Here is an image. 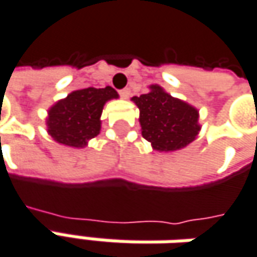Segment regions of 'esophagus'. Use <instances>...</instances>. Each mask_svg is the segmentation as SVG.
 Here are the masks:
<instances>
[{
    "label": "esophagus",
    "mask_w": 257,
    "mask_h": 257,
    "mask_svg": "<svg viewBox=\"0 0 257 257\" xmlns=\"http://www.w3.org/2000/svg\"><path fill=\"white\" fill-rule=\"evenodd\" d=\"M119 95L123 98V99H126V98H129V95H131V91H129L128 88H125V89L119 91Z\"/></svg>",
    "instance_id": "34e87169"
}]
</instances>
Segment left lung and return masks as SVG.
I'll list each match as a JSON object with an SVG mask.
<instances>
[{"instance_id": "left-lung-1", "label": "left lung", "mask_w": 257, "mask_h": 257, "mask_svg": "<svg viewBox=\"0 0 257 257\" xmlns=\"http://www.w3.org/2000/svg\"><path fill=\"white\" fill-rule=\"evenodd\" d=\"M139 108L142 137L159 152H173L193 142L200 131L199 111L188 102L173 98L159 85L132 98Z\"/></svg>"}]
</instances>
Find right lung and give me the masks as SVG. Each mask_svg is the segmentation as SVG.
Listing matches in <instances>:
<instances>
[{"mask_svg":"<svg viewBox=\"0 0 257 257\" xmlns=\"http://www.w3.org/2000/svg\"><path fill=\"white\" fill-rule=\"evenodd\" d=\"M116 98L119 95L111 86L76 89L49 108L47 131L61 145L84 148L99 135L103 105Z\"/></svg>","mask_w":257,"mask_h":257,"instance_id":"1","label":"right lung"}]
</instances>
